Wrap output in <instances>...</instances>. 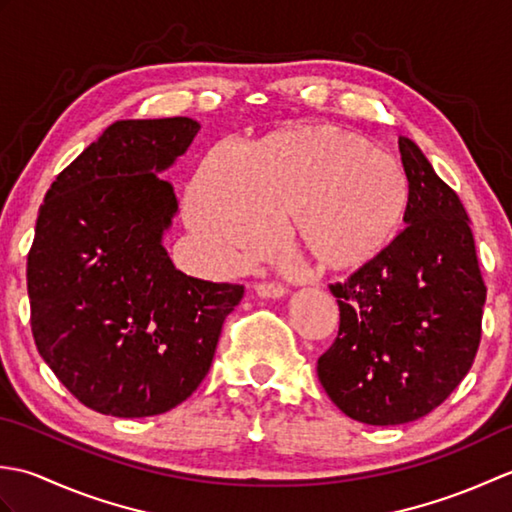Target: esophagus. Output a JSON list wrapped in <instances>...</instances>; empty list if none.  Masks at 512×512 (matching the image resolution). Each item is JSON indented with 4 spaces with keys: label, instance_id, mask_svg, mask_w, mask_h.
I'll use <instances>...</instances> for the list:
<instances>
[{
    "label": "esophagus",
    "instance_id": "esophagus-1",
    "mask_svg": "<svg viewBox=\"0 0 512 512\" xmlns=\"http://www.w3.org/2000/svg\"><path fill=\"white\" fill-rule=\"evenodd\" d=\"M255 295L262 297V299H281L288 295V290L279 284H255Z\"/></svg>",
    "mask_w": 512,
    "mask_h": 512
}]
</instances>
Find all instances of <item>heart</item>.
I'll list each match as a JSON object with an SVG mask.
<instances>
[{"mask_svg":"<svg viewBox=\"0 0 512 512\" xmlns=\"http://www.w3.org/2000/svg\"><path fill=\"white\" fill-rule=\"evenodd\" d=\"M411 187L400 162L336 125L279 129L235 158L206 154L187 189V222L226 266L273 246L286 222L292 248L345 273L372 262L407 220Z\"/></svg>","mask_w":512,"mask_h":512,"instance_id":"heart-1","label":"heart"}]
</instances>
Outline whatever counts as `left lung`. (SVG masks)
Masks as SVG:
<instances>
[{
	"label": "left lung",
	"mask_w": 512,
	"mask_h": 512,
	"mask_svg": "<svg viewBox=\"0 0 512 512\" xmlns=\"http://www.w3.org/2000/svg\"><path fill=\"white\" fill-rule=\"evenodd\" d=\"M407 228L345 284L339 334L319 356L325 394L352 420L389 427L427 416L469 374L486 286L469 215L413 140L398 138Z\"/></svg>",
	"instance_id": "8db88e82"
}]
</instances>
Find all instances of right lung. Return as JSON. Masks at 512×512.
I'll use <instances>...</instances> for the list:
<instances>
[{
    "label": "right lung",
    "instance_id": "obj_1",
    "mask_svg": "<svg viewBox=\"0 0 512 512\" xmlns=\"http://www.w3.org/2000/svg\"><path fill=\"white\" fill-rule=\"evenodd\" d=\"M187 116L116 121L43 200L28 253L30 325L65 389L105 416H158L209 374L244 286L176 270L162 235L178 213L158 173L193 143Z\"/></svg>",
    "mask_w": 512,
    "mask_h": 512
}]
</instances>
